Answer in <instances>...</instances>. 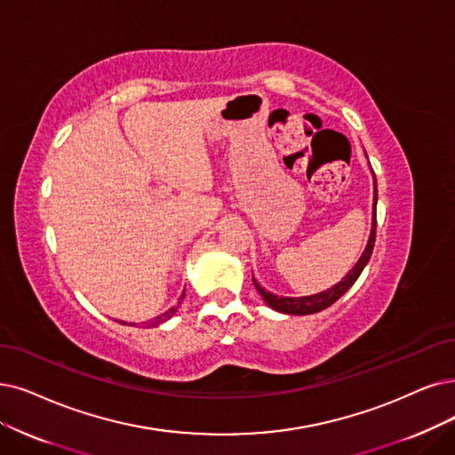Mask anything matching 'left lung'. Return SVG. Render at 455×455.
<instances>
[{
  "label": "left lung",
  "mask_w": 455,
  "mask_h": 455,
  "mask_svg": "<svg viewBox=\"0 0 455 455\" xmlns=\"http://www.w3.org/2000/svg\"><path fill=\"white\" fill-rule=\"evenodd\" d=\"M373 226H371V235H370V241L368 246L362 253V258L358 259V263L355 265L353 270H349V275L345 276L339 283H336L334 287L323 291V293L317 295H310V297H297V299H291V297H276L265 291L256 278H253V285L259 291V295L263 297V300L270 306L275 307V310L282 312V314H293V315H307V314H315L324 310V307H329L331 304H334L341 295H345V291H347L362 275V270L368 265L370 258H371V251L375 246V233H377V183H375V197H373Z\"/></svg>",
  "instance_id": "obj_1"
}]
</instances>
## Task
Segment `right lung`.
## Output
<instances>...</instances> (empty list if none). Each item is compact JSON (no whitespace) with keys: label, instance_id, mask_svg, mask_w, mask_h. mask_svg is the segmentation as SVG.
I'll return each instance as SVG.
<instances>
[{"label":"right lung","instance_id":"add662e5","mask_svg":"<svg viewBox=\"0 0 455 455\" xmlns=\"http://www.w3.org/2000/svg\"><path fill=\"white\" fill-rule=\"evenodd\" d=\"M183 297H185V293H183ZM183 297H180V300H183ZM180 300H179V304H180ZM177 312V306H173V307H170L168 312H164L162 315H158L155 321H153V324H160V323H164V321H168L173 314Z\"/></svg>","mask_w":455,"mask_h":455}]
</instances>
